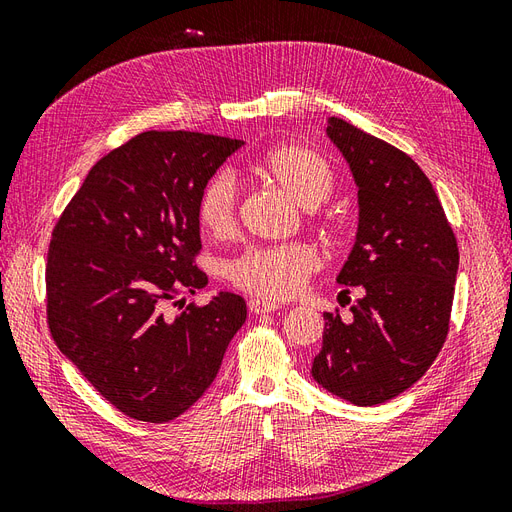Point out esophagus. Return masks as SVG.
<instances>
[{"label": "esophagus", "mask_w": 512, "mask_h": 512, "mask_svg": "<svg viewBox=\"0 0 512 512\" xmlns=\"http://www.w3.org/2000/svg\"><path fill=\"white\" fill-rule=\"evenodd\" d=\"M247 307H250L252 314H269V312H277V309H280V303L265 301V299H252L250 303H247Z\"/></svg>", "instance_id": "1"}]
</instances>
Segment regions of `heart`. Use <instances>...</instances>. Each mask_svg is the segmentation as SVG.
<instances>
[{
    "mask_svg": "<svg viewBox=\"0 0 512 512\" xmlns=\"http://www.w3.org/2000/svg\"><path fill=\"white\" fill-rule=\"evenodd\" d=\"M254 173L288 194L294 203L314 209L335 190V170L331 162L299 143H284L269 149L254 162ZM237 181L226 170L215 173L200 190L196 215L198 222L213 237H230L237 226ZM320 267L312 245L286 243L254 247L228 269L230 282L260 299L280 301L297 294L307 277Z\"/></svg>",
    "mask_w": 512,
    "mask_h": 512,
    "instance_id": "b5f03b06",
    "label": "heart"
}]
</instances>
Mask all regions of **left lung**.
<instances>
[{
  "label": "left lung",
  "mask_w": 512,
  "mask_h": 512,
  "mask_svg": "<svg viewBox=\"0 0 512 512\" xmlns=\"http://www.w3.org/2000/svg\"><path fill=\"white\" fill-rule=\"evenodd\" d=\"M327 134L359 188V230L337 282L365 294L348 320L339 309L324 312L312 376L354 406H376L421 380L442 350L459 247L410 156L339 117L329 119Z\"/></svg>",
  "instance_id": "obj_1"
}]
</instances>
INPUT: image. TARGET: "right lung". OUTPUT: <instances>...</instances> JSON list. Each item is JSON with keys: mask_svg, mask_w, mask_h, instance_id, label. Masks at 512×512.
<instances>
[{"mask_svg": "<svg viewBox=\"0 0 512 512\" xmlns=\"http://www.w3.org/2000/svg\"><path fill=\"white\" fill-rule=\"evenodd\" d=\"M241 145L183 130L138 134L96 162L53 228L51 335L108 404L136 421L168 423L203 397L245 322V301L232 292L166 312L181 292L207 286L196 267L198 196Z\"/></svg>", "mask_w": 512, "mask_h": 512, "instance_id": "right-lung-1", "label": "right lung"}]
</instances>
